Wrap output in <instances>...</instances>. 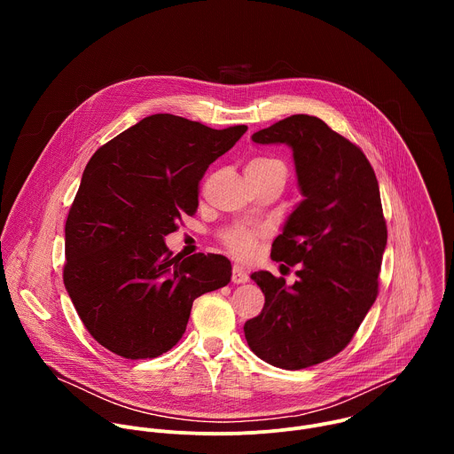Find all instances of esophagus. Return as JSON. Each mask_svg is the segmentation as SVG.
Segmentation results:
<instances>
[{"label":"esophagus","instance_id":"esophagus-1","mask_svg":"<svg viewBox=\"0 0 454 454\" xmlns=\"http://www.w3.org/2000/svg\"><path fill=\"white\" fill-rule=\"evenodd\" d=\"M249 280V275L246 270H242L240 266H233L231 270V282L233 284H246Z\"/></svg>","mask_w":454,"mask_h":454}]
</instances>
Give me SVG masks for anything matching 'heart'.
<instances>
[{
	"instance_id": "b5f03b06",
	"label": "heart",
	"mask_w": 454,
	"mask_h": 454,
	"mask_svg": "<svg viewBox=\"0 0 454 454\" xmlns=\"http://www.w3.org/2000/svg\"><path fill=\"white\" fill-rule=\"evenodd\" d=\"M273 170H280L286 176V167L275 158H254L246 167V176H262ZM261 230L231 228L223 233V242L226 249L237 258H251L256 251V242L261 239Z\"/></svg>"
}]
</instances>
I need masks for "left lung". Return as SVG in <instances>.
Wrapping results in <instances>:
<instances>
[{"instance_id":"left-lung-1","label":"left lung","mask_w":454,"mask_h":454,"mask_svg":"<svg viewBox=\"0 0 454 454\" xmlns=\"http://www.w3.org/2000/svg\"><path fill=\"white\" fill-rule=\"evenodd\" d=\"M251 140L293 149L303 200L271 247L273 261L300 264L298 280L251 275L266 303L244 336L266 363L301 370L340 354L377 298L387 239L379 183L363 151L316 116H287Z\"/></svg>"}]
</instances>
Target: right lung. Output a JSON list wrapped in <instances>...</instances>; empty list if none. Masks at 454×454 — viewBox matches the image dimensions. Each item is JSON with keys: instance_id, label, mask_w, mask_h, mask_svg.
<instances>
[{"instance_id": "right-lung-1", "label": "right lung", "mask_w": 454, "mask_h": 454, "mask_svg": "<svg viewBox=\"0 0 454 454\" xmlns=\"http://www.w3.org/2000/svg\"><path fill=\"white\" fill-rule=\"evenodd\" d=\"M246 131L151 114L86 165L64 228L62 278L88 333L113 354H165L184 334L193 300L230 282L226 256H172L165 237L196 214L207 168Z\"/></svg>"}]
</instances>
